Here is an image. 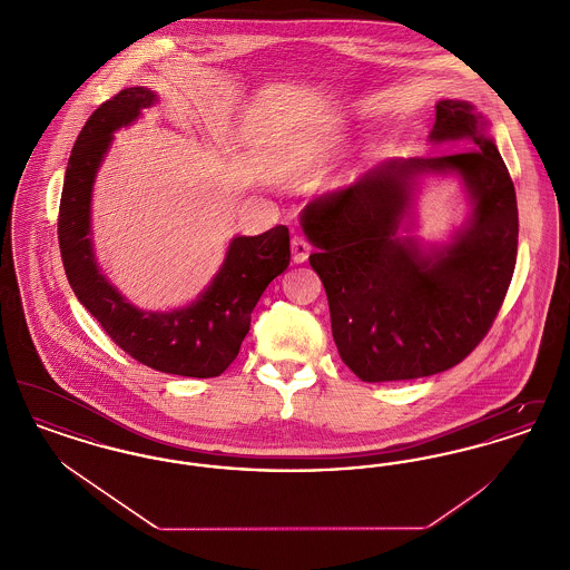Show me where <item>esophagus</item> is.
<instances>
[{
    "label": "esophagus",
    "mask_w": 570,
    "mask_h": 570,
    "mask_svg": "<svg viewBox=\"0 0 570 570\" xmlns=\"http://www.w3.org/2000/svg\"><path fill=\"white\" fill-rule=\"evenodd\" d=\"M291 247H293V261L295 263H305L307 261V256H309V252H312V244L305 239V237H293V242H291Z\"/></svg>",
    "instance_id": "obj_1"
}]
</instances>
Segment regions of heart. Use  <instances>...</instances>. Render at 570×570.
Instances as JSON below:
<instances>
[{
	"label": "heart",
	"instance_id": "1",
	"mask_svg": "<svg viewBox=\"0 0 570 570\" xmlns=\"http://www.w3.org/2000/svg\"><path fill=\"white\" fill-rule=\"evenodd\" d=\"M342 149V136L335 130H321L316 135H307L295 149V164L298 170L312 173L331 163Z\"/></svg>",
	"mask_w": 570,
	"mask_h": 570
}]
</instances>
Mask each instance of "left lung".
<instances>
[{
	"label": "left lung",
	"instance_id": "1",
	"mask_svg": "<svg viewBox=\"0 0 570 570\" xmlns=\"http://www.w3.org/2000/svg\"><path fill=\"white\" fill-rule=\"evenodd\" d=\"M488 126L470 102L440 100L430 142L449 154L386 160L301 212L303 233L318 247L309 265L325 286L335 346L363 382L451 370L502 307L519 217L515 186ZM425 174H458L471 196L473 214L451 245L423 248L399 235Z\"/></svg>",
	"mask_w": 570,
	"mask_h": 570
}]
</instances>
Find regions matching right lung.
<instances>
[{
    "mask_svg": "<svg viewBox=\"0 0 570 570\" xmlns=\"http://www.w3.org/2000/svg\"><path fill=\"white\" fill-rule=\"evenodd\" d=\"M156 102V91L126 87L85 121L59 203L61 261L82 307L124 353L164 374L214 379L237 358L252 309L272 279L291 265V237L282 224L256 237H235L207 291L186 307L145 312L121 297L94 256L91 190L112 135Z\"/></svg>",
    "mask_w": 570,
    "mask_h": 570,
    "instance_id": "1",
    "label": "right lung"
}]
</instances>
